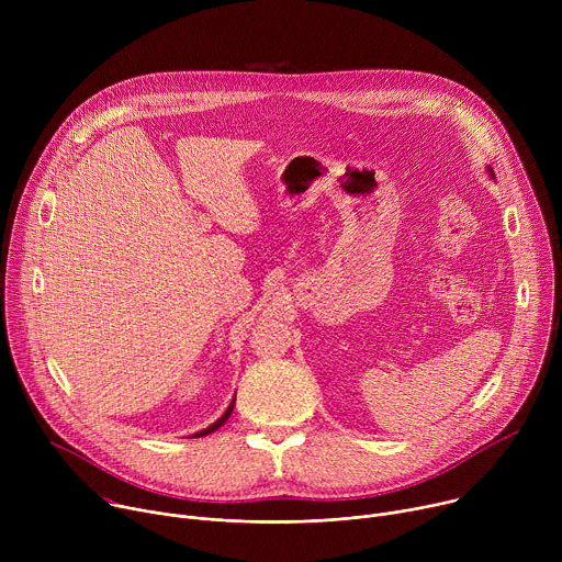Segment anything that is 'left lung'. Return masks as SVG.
I'll use <instances>...</instances> for the list:
<instances>
[{"label":"left lung","instance_id":"8db88e82","mask_svg":"<svg viewBox=\"0 0 562 562\" xmlns=\"http://www.w3.org/2000/svg\"><path fill=\"white\" fill-rule=\"evenodd\" d=\"M487 173H490V176H492V178H494V171H492V169H487ZM494 180H496V178H494Z\"/></svg>","mask_w":562,"mask_h":562}]
</instances>
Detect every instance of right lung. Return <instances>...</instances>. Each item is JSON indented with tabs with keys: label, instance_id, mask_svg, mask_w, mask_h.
I'll use <instances>...</instances> for the list:
<instances>
[{
	"label": "right lung",
	"instance_id": "1",
	"mask_svg": "<svg viewBox=\"0 0 562 562\" xmlns=\"http://www.w3.org/2000/svg\"><path fill=\"white\" fill-rule=\"evenodd\" d=\"M233 407H235V397H233V400H231V405H228V407H226V412H224V414H222V418H217V420H215V423H213V425H209V427H206V429H202V431H198V434H193V436H195V438H200V436H209V434H213V431H215V429H220V427H222V425H224V423H226V420H228V416H231V414H233Z\"/></svg>",
	"mask_w": 562,
	"mask_h": 562
}]
</instances>
